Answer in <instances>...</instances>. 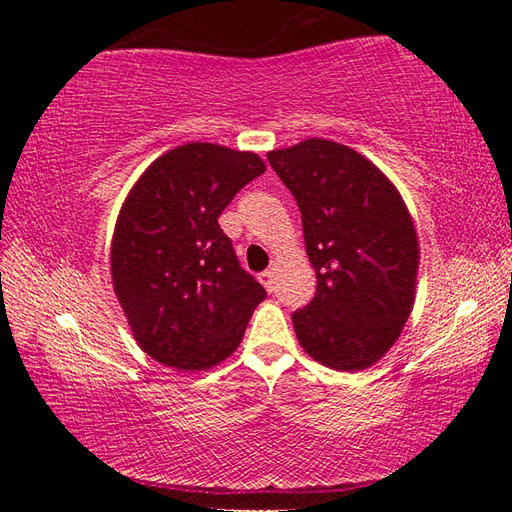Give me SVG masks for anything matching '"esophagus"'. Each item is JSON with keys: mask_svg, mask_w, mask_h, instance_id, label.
<instances>
[{"mask_svg": "<svg viewBox=\"0 0 512 512\" xmlns=\"http://www.w3.org/2000/svg\"><path fill=\"white\" fill-rule=\"evenodd\" d=\"M259 281H262L266 290H273V284H275V268L264 270V273L259 275Z\"/></svg>", "mask_w": 512, "mask_h": 512, "instance_id": "34e87169", "label": "esophagus"}]
</instances>
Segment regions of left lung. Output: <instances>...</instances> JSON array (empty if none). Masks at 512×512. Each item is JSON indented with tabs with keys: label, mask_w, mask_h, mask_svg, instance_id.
Masks as SVG:
<instances>
[{
	"label": "left lung",
	"mask_w": 512,
	"mask_h": 512,
	"mask_svg": "<svg viewBox=\"0 0 512 512\" xmlns=\"http://www.w3.org/2000/svg\"><path fill=\"white\" fill-rule=\"evenodd\" d=\"M295 195L317 295L292 314L314 361L361 372L400 336L416 301L418 233L396 184L352 147L325 138L268 151Z\"/></svg>",
	"instance_id": "left-lung-1"
}]
</instances>
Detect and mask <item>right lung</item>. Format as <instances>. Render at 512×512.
Wrapping results in <instances>:
<instances>
[{
  "instance_id": "obj_1",
  "label": "right lung",
  "mask_w": 512,
  "mask_h": 512,
  "mask_svg": "<svg viewBox=\"0 0 512 512\" xmlns=\"http://www.w3.org/2000/svg\"><path fill=\"white\" fill-rule=\"evenodd\" d=\"M264 171L255 151L187 143L156 158L129 189L112 237V284L154 361L204 372L242 343L266 290L239 268L217 217Z\"/></svg>"
}]
</instances>
